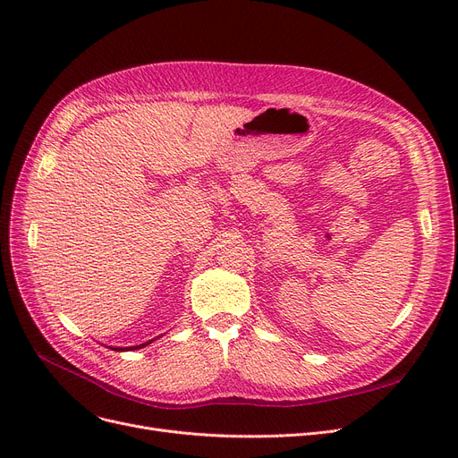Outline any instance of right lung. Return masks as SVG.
<instances>
[{"mask_svg": "<svg viewBox=\"0 0 458 458\" xmlns=\"http://www.w3.org/2000/svg\"><path fill=\"white\" fill-rule=\"evenodd\" d=\"M150 342H154V340H150ZM150 342H147V344H140V345H135V347H114V351H135V349H142V347H147Z\"/></svg>", "mask_w": 458, "mask_h": 458, "instance_id": "1", "label": "right lung"}]
</instances>
